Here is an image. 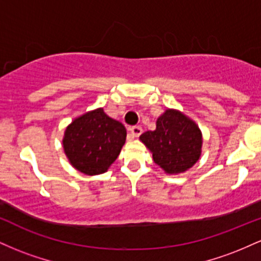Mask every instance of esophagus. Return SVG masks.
<instances>
[{
	"label": "esophagus",
	"mask_w": 261,
	"mask_h": 261,
	"mask_svg": "<svg viewBox=\"0 0 261 261\" xmlns=\"http://www.w3.org/2000/svg\"><path fill=\"white\" fill-rule=\"evenodd\" d=\"M128 131H130V137L131 139H134V137H139L141 133H142V128L140 126H131L128 128Z\"/></svg>",
	"instance_id": "esophagus-1"
}]
</instances>
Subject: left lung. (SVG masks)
Segmentation results:
<instances>
[{
  "label": "left lung",
  "instance_id": "1",
  "mask_svg": "<svg viewBox=\"0 0 261 261\" xmlns=\"http://www.w3.org/2000/svg\"><path fill=\"white\" fill-rule=\"evenodd\" d=\"M140 141L149 149L155 164L167 174H179L200 160L202 134L193 119L176 109H167Z\"/></svg>",
  "mask_w": 261,
  "mask_h": 261
}]
</instances>
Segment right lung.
<instances>
[{"instance_id":"right-lung-1","label":"right lung","mask_w":261,"mask_h":261,"mask_svg":"<svg viewBox=\"0 0 261 261\" xmlns=\"http://www.w3.org/2000/svg\"><path fill=\"white\" fill-rule=\"evenodd\" d=\"M126 128L103 108L74 118L66 127L62 147L74 169L86 175L106 173L120 154Z\"/></svg>"}]
</instances>
